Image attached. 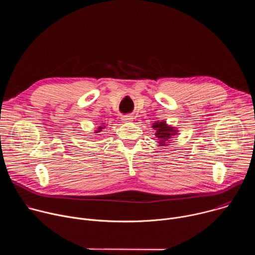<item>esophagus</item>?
Returning <instances> with one entry per match:
<instances>
[{
    "mask_svg": "<svg viewBox=\"0 0 255 255\" xmlns=\"http://www.w3.org/2000/svg\"><path fill=\"white\" fill-rule=\"evenodd\" d=\"M133 121V117L132 116H124L123 118H122V122L123 123H130V122H132Z\"/></svg>",
    "mask_w": 255,
    "mask_h": 255,
    "instance_id": "obj_1",
    "label": "esophagus"
}]
</instances>
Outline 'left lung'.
Masks as SVG:
<instances>
[{
    "mask_svg": "<svg viewBox=\"0 0 255 255\" xmlns=\"http://www.w3.org/2000/svg\"><path fill=\"white\" fill-rule=\"evenodd\" d=\"M152 128L156 130L155 136L158 140L157 145H159V146H165V145H168L171 141L172 136H175L176 134H178L177 129L167 125L165 121H157L153 123Z\"/></svg>",
    "mask_w": 255,
    "mask_h": 255,
    "instance_id": "1",
    "label": "left lung"
}]
</instances>
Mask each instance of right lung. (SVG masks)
<instances>
[{"label": "right lung", "instance_id": "obj_1", "mask_svg": "<svg viewBox=\"0 0 255 255\" xmlns=\"http://www.w3.org/2000/svg\"><path fill=\"white\" fill-rule=\"evenodd\" d=\"M105 127H106V126H105V123H102V125H100V126L97 128V130H95V133H99V132H101Z\"/></svg>", "mask_w": 255, "mask_h": 255}]
</instances>
